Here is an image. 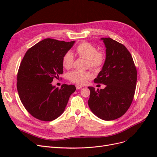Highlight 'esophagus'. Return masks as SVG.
I'll return each mask as SVG.
<instances>
[{
  "label": "esophagus",
  "mask_w": 157,
  "mask_h": 157,
  "mask_svg": "<svg viewBox=\"0 0 157 157\" xmlns=\"http://www.w3.org/2000/svg\"><path fill=\"white\" fill-rule=\"evenodd\" d=\"M83 86H81V85H79V84H77L76 85V88H77V90H79L80 88H82Z\"/></svg>",
  "instance_id": "1"
}]
</instances>
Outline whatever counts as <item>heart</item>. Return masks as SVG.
<instances>
[{
    "mask_svg": "<svg viewBox=\"0 0 157 157\" xmlns=\"http://www.w3.org/2000/svg\"><path fill=\"white\" fill-rule=\"evenodd\" d=\"M77 55L84 59H86V66L94 70L101 67L105 61V54L103 52L98 51V48L94 45L87 42H82L76 47ZM74 55L71 51H68L64 54L62 58V64L66 69H69L73 67L74 63ZM68 79L70 81L78 84H84L87 80L91 78L92 75L88 71L75 70L68 73Z\"/></svg>",
    "mask_w": 157,
    "mask_h": 157,
    "instance_id": "obj_1",
    "label": "heart"
}]
</instances>
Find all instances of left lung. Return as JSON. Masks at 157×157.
<instances>
[{"label": "left lung", "mask_w": 157, "mask_h": 157, "mask_svg": "<svg viewBox=\"0 0 157 157\" xmlns=\"http://www.w3.org/2000/svg\"><path fill=\"white\" fill-rule=\"evenodd\" d=\"M106 48V58L95 83L105 85L104 89L90 91L88 101L90 110L104 121L120 118L131 105L137 82V70L130 52L111 38H101Z\"/></svg>", "instance_id": "1"}]
</instances>
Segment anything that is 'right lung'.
Segmentation results:
<instances>
[{"label":"right lung","instance_id":"obj_1","mask_svg":"<svg viewBox=\"0 0 157 157\" xmlns=\"http://www.w3.org/2000/svg\"><path fill=\"white\" fill-rule=\"evenodd\" d=\"M75 41L46 39L27 51L17 77V89L22 104L37 119L52 121L64 111L74 85L63 84L61 88L52 84L63 73L62 58Z\"/></svg>","mask_w":157,"mask_h":157}]
</instances>
